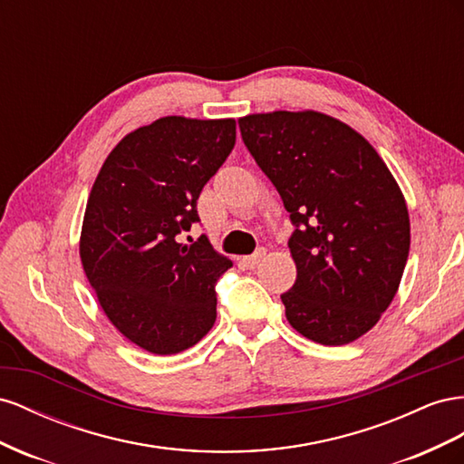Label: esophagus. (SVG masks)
<instances>
[{
  "label": "esophagus",
  "instance_id": "34e87169",
  "mask_svg": "<svg viewBox=\"0 0 464 464\" xmlns=\"http://www.w3.org/2000/svg\"><path fill=\"white\" fill-rule=\"evenodd\" d=\"M264 256H266V248H256L255 255L241 258V262H243V266H246V268H255V266H258V264L262 262Z\"/></svg>",
  "mask_w": 464,
  "mask_h": 464
}]
</instances>
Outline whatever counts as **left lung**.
I'll list each match as a JSON object with an SVG mask.
<instances>
[{
    "mask_svg": "<svg viewBox=\"0 0 464 464\" xmlns=\"http://www.w3.org/2000/svg\"><path fill=\"white\" fill-rule=\"evenodd\" d=\"M250 155L280 192L295 231L289 324L323 346L372 330L399 291L410 218L399 182L362 134L316 111L239 118Z\"/></svg>",
    "mask_w": 464,
    "mask_h": 464,
    "instance_id": "8db88e82",
    "label": "left lung"
}]
</instances>
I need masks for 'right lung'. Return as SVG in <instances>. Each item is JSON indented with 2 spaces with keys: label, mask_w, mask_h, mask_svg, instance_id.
<instances>
[{
  "label": "right lung",
  "mask_w": 464,
  "mask_h": 464,
  "mask_svg": "<svg viewBox=\"0 0 464 464\" xmlns=\"http://www.w3.org/2000/svg\"><path fill=\"white\" fill-rule=\"evenodd\" d=\"M235 136L233 118L163 116L118 141L92 182L79 256L104 314L145 352L188 350L216 323V282L233 262L179 235L200 221L198 196Z\"/></svg>",
  "instance_id": "1"
}]
</instances>
